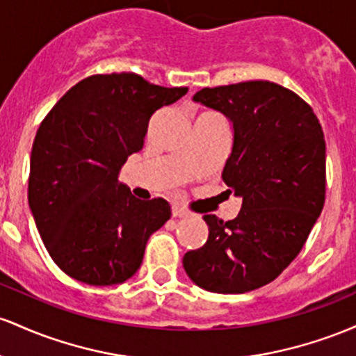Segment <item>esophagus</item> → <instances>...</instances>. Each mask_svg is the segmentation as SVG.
I'll list each match as a JSON object with an SVG mask.
<instances>
[{
    "label": "esophagus",
    "mask_w": 356,
    "mask_h": 356,
    "mask_svg": "<svg viewBox=\"0 0 356 356\" xmlns=\"http://www.w3.org/2000/svg\"><path fill=\"white\" fill-rule=\"evenodd\" d=\"M171 213H173V217L181 218V217H186V215H188V211H186L185 209H181L179 205H173V209H171Z\"/></svg>",
    "instance_id": "obj_1"
}]
</instances>
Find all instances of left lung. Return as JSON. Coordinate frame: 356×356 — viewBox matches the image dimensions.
<instances>
[{
  "mask_svg": "<svg viewBox=\"0 0 356 356\" xmlns=\"http://www.w3.org/2000/svg\"><path fill=\"white\" fill-rule=\"evenodd\" d=\"M193 101L232 122L222 179L242 198V209L229 222L203 215L209 238L185 254L183 267L211 293H247L269 284L294 261L321 215L325 134L313 109L274 82L207 87Z\"/></svg>",
  "mask_w": 356,
  "mask_h": 356,
  "instance_id": "left-lung-1",
  "label": "left lung"
}]
</instances>
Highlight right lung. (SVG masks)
<instances>
[{"mask_svg": "<svg viewBox=\"0 0 356 356\" xmlns=\"http://www.w3.org/2000/svg\"><path fill=\"white\" fill-rule=\"evenodd\" d=\"M186 92L126 72L92 75L43 119L31 147L28 205L67 275L113 286L138 273L147 238L170 220L171 209L163 198H136L119 173L143 149L151 115Z\"/></svg>", "mask_w": 356, "mask_h": 356, "instance_id": "add662e5", "label": "right lung"}]
</instances>
